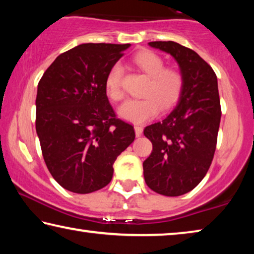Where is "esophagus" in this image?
Returning <instances> with one entry per match:
<instances>
[{
	"label": "esophagus",
	"mask_w": 254,
	"mask_h": 254,
	"mask_svg": "<svg viewBox=\"0 0 254 254\" xmlns=\"http://www.w3.org/2000/svg\"><path fill=\"white\" fill-rule=\"evenodd\" d=\"M134 131H135V135H136L137 137H139V136H141V134H142L143 127H140V126H135V127H134Z\"/></svg>",
	"instance_id": "esophagus-1"
}]
</instances>
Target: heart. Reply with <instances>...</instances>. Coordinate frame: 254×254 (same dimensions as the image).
Wrapping results in <instances>:
<instances>
[{
	"instance_id": "1",
	"label": "heart",
	"mask_w": 254,
	"mask_h": 254,
	"mask_svg": "<svg viewBox=\"0 0 254 254\" xmlns=\"http://www.w3.org/2000/svg\"><path fill=\"white\" fill-rule=\"evenodd\" d=\"M132 64L149 77L141 100H130L119 107V117L127 122L141 124L156 118L160 112L177 104L184 89V75L174 67H165V62L151 50H142L132 57ZM123 67L115 63L105 78L106 95L112 101L123 98Z\"/></svg>"
}]
</instances>
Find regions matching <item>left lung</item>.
I'll return each mask as SVG.
<instances>
[{
    "instance_id": "8db88e82",
    "label": "left lung",
    "mask_w": 254,
    "mask_h": 254,
    "mask_svg": "<svg viewBox=\"0 0 254 254\" xmlns=\"http://www.w3.org/2000/svg\"><path fill=\"white\" fill-rule=\"evenodd\" d=\"M149 46L173 56L185 84L168 117L144 128L153 149L143 162V176L158 194L180 196L201 182L213 160L222 115L217 77L198 54L177 42Z\"/></svg>"
}]
</instances>
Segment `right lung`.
I'll use <instances>...</instances> for the list:
<instances>
[{"label": "right lung", "mask_w": 254, "mask_h": 254, "mask_svg": "<svg viewBox=\"0 0 254 254\" xmlns=\"http://www.w3.org/2000/svg\"><path fill=\"white\" fill-rule=\"evenodd\" d=\"M130 44H83L59 55L38 84L36 130L47 168L76 194L105 187L113 163L133 141L105 91L110 68Z\"/></svg>", "instance_id": "add662e5"}]
</instances>
